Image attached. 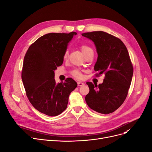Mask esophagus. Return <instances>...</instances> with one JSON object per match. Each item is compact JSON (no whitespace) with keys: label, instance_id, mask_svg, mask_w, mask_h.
Instances as JSON below:
<instances>
[{"label":"esophagus","instance_id":"34e87169","mask_svg":"<svg viewBox=\"0 0 152 152\" xmlns=\"http://www.w3.org/2000/svg\"><path fill=\"white\" fill-rule=\"evenodd\" d=\"M83 85H84V83L82 82H77V86H83Z\"/></svg>","mask_w":152,"mask_h":152}]
</instances>
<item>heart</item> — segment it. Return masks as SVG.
<instances>
[{
  "instance_id": "heart-1",
  "label": "heart",
  "mask_w": 152,
  "mask_h": 152,
  "mask_svg": "<svg viewBox=\"0 0 152 152\" xmlns=\"http://www.w3.org/2000/svg\"><path fill=\"white\" fill-rule=\"evenodd\" d=\"M79 48H80V50L81 51V52L83 53V55L84 56V57H86V55H88L89 53H91V52H93V50L92 49H91V48L89 46L87 45L86 44H81L80 45V46H79ZM68 57V50H66L65 51V52H64L63 53V59L66 60ZM71 75L74 76L75 77L77 78V79H81L83 78V75H82V73L81 71L78 69H74L72 70L71 71Z\"/></svg>"
}]
</instances>
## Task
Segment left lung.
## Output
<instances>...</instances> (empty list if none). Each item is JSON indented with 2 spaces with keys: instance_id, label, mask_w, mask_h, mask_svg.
<instances>
[{
  "instance_id": "8db88e82",
  "label": "left lung",
  "mask_w": 152,
  "mask_h": 152,
  "mask_svg": "<svg viewBox=\"0 0 152 152\" xmlns=\"http://www.w3.org/2000/svg\"><path fill=\"white\" fill-rule=\"evenodd\" d=\"M94 42L98 53L95 76L105 74L102 84H86L89 92L85 97L87 105L102 114L113 113L124 102L131 83L133 66L127 48L121 39L103 31L82 34Z\"/></svg>"
}]
</instances>
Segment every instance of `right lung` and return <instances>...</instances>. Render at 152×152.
<instances>
[{
    "mask_svg": "<svg viewBox=\"0 0 152 152\" xmlns=\"http://www.w3.org/2000/svg\"><path fill=\"white\" fill-rule=\"evenodd\" d=\"M48 33L32 44L25 55L21 79L28 100L36 110L50 116L61 114L67 107L70 93L77 87L71 77L56 84L54 70L62 65L68 42L76 35Z\"/></svg>",
    "mask_w": 152,
    "mask_h": 152,
    "instance_id": "right-lung-1",
    "label": "right lung"
}]
</instances>
